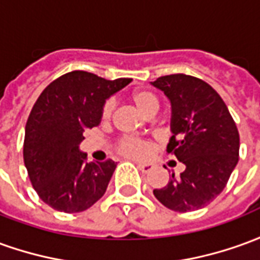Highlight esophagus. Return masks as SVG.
I'll return each mask as SVG.
<instances>
[{
    "instance_id": "esophagus-1",
    "label": "esophagus",
    "mask_w": 260,
    "mask_h": 260,
    "mask_svg": "<svg viewBox=\"0 0 260 260\" xmlns=\"http://www.w3.org/2000/svg\"><path fill=\"white\" fill-rule=\"evenodd\" d=\"M138 168L143 173H148V172H150L152 169L155 168V165L153 163H138Z\"/></svg>"
}]
</instances>
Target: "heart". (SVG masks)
Wrapping results in <instances>:
<instances>
[{
	"mask_svg": "<svg viewBox=\"0 0 260 260\" xmlns=\"http://www.w3.org/2000/svg\"><path fill=\"white\" fill-rule=\"evenodd\" d=\"M131 101L134 103L136 110L143 114L145 117H152L155 115L157 110H159V100L153 92L148 91V90H136L131 94ZM114 110V103L108 101L105 103L104 108H103V119H110ZM118 152L121 155L131 157V159H143L149 155V145L145 141L136 139V138H122L118 142Z\"/></svg>",
	"mask_w": 260,
	"mask_h": 260,
	"instance_id": "obj_1",
	"label": "heart"
}]
</instances>
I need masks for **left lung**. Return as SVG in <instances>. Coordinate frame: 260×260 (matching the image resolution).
Segmentation results:
<instances>
[{"instance_id": "1", "label": "left lung", "mask_w": 260, "mask_h": 260, "mask_svg": "<svg viewBox=\"0 0 260 260\" xmlns=\"http://www.w3.org/2000/svg\"><path fill=\"white\" fill-rule=\"evenodd\" d=\"M152 86L165 92L172 105L168 153L184 165L172 173L155 197L173 211L187 212L210 204L226 186L239 156V134L219 94L206 81L170 74Z\"/></svg>"}]
</instances>
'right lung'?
Segmentation results:
<instances>
[{
  "mask_svg": "<svg viewBox=\"0 0 260 260\" xmlns=\"http://www.w3.org/2000/svg\"><path fill=\"white\" fill-rule=\"evenodd\" d=\"M131 81L76 70L42 91L25 126L23 161L43 203L70 214L84 211L104 196L117 163H87L80 143L87 128L100 125L105 101Z\"/></svg>",
  "mask_w": 260,
  "mask_h": 260,
  "instance_id": "1",
  "label": "right lung"
}]
</instances>
